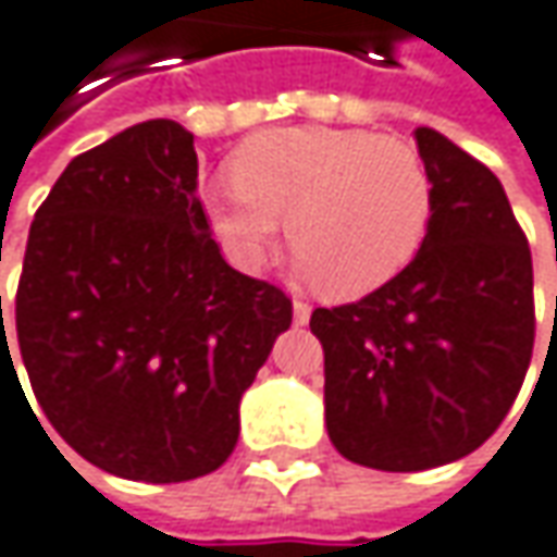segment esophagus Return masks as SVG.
I'll return each mask as SVG.
<instances>
[{
  "mask_svg": "<svg viewBox=\"0 0 557 557\" xmlns=\"http://www.w3.org/2000/svg\"><path fill=\"white\" fill-rule=\"evenodd\" d=\"M293 314H296V324H308V318H311V305L302 302V299H296V302H293Z\"/></svg>",
  "mask_w": 557,
  "mask_h": 557,
  "instance_id": "1",
  "label": "esophagus"
}]
</instances>
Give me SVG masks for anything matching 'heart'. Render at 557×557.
I'll return each instance as SVG.
<instances>
[{"label": "heart", "mask_w": 557, "mask_h": 557, "mask_svg": "<svg viewBox=\"0 0 557 557\" xmlns=\"http://www.w3.org/2000/svg\"><path fill=\"white\" fill-rule=\"evenodd\" d=\"M233 181L211 183V227L243 264L289 221V246L326 296H364L418 255L433 218L421 152L396 136L339 127H280L246 139Z\"/></svg>", "instance_id": "b5f03b06"}]
</instances>
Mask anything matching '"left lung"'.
I'll return each mask as SVG.
<instances>
[{
	"instance_id": "1",
	"label": "left lung",
	"mask_w": 557,
	"mask_h": 557,
	"mask_svg": "<svg viewBox=\"0 0 557 557\" xmlns=\"http://www.w3.org/2000/svg\"><path fill=\"white\" fill-rule=\"evenodd\" d=\"M433 218L418 255L364 299L314 308L326 433L376 471H426L480 448L533 358V258L498 177L418 127Z\"/></svg>"
}]
</instances>
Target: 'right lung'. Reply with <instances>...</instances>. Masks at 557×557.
<instances>
[{"label": "right lung", "instance_id": "right-lung-1", "mask_svg": "<svg viewBox=\"0 0 557 557\" xmlns=\"http://www.w3.org/2000/svg\"><path fill=\"white\" fill-rule=\"evenodd\" d=\"M289 324L293 299L233 271L211 239L193 134L174 121L74 158L34 214L17 349L42 414L102 471L146 483L218 471L239 399Z\"/></svg>", "mask_w": 557, "mask_h": 557}]
</instances>
